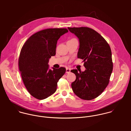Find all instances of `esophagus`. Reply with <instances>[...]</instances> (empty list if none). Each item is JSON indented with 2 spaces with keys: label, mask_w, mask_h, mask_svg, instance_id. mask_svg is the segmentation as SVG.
<instances>
[{
  "label": "esophagus",
  "mask_w": 131,
  "mask_h": 131,
  "mask_svg": "<svg viewBox=\"0 0 131 131\" xmlns=\"http://www.w3.org/2000/svg\"><path fill=\"white\" fill-rule=\"evenodd\" d=\"M71 69L69 68H66V73L67 74H69L71 72Z\"/></svg>",
  "instance_id": "34e87169"
}]
</instances>
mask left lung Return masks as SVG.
<instances>
[{
    "label": "left lung",
    "instance_id": "8db88e82",
    "mask_svg": "<svg viewBox=\"0 0 131 131\" xmlns=\"http://www.w3.org/2000/svg\"><path fill=\"white\" fill-rule=\"evenodd\" d=\"M69 31L79 38L78 58L82 59L84 72L73 70L76 79L72 83L74 93L87 100L95 99L109 84L113 70L111 47L101 35L88 27L70 28Z\"/></svg>",
    "mask_w": 131,
    "mask_h": 131
}]
</instances>
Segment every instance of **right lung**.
I'll return each instance as SVG.
<instances>
[{"label": "right lung", "mask_w": 131, "mask_h": 131, "mask_svg": "<svg viewBox=\"0 0 131 131\" xmlns=\"http://www.w3.org/2000/svg\"><path fill=\"white\" fill-rule=\"evenodd\" d=\"M68 32L66 28H50L32 35L23 46L19 68L24 84L32 96L44 99L54 93L65 68L49 69V59L56 54L57 40Z\"/></svg>", "instance_id": "1"}]
</instances>
